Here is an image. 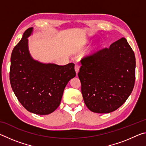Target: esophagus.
<instances>
[{
  "instance_id": "34e87169",
  "label": "esophagus",
  "mask_w": 146,
  "mask_h": 146,
  "mask_svg": "<svg viewBox=\"0 0 146 146\" xmlns=\"http://www.w3.org/2000/svg\"><path fill=\"white\" fill-rule=\"evenodd\" d=\"M79 69H80V66H79L78 64H75V70L76 71V74L78 73V71H79Z\"/></svg>"
}]
</instances>
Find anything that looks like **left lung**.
Returning a JSON list of instances; mask_svg holds the SVG:
<instances>
[{
	"label": "left lung",
	"instance_id": "8db88e82",
	"mask_svg": "<svg viewBox=\"0 0 146 146\" xmlns=\"http://www.w3.org/2000/svg\"><path fill=\"white\" fill-rule=\"evenodd\" d=\"M78 78L85 104L91 111L108 113L124 103L135 81L134 51L125 38L81 59Z\"/></svg>",
	"mask_w": 146,
	"mask_h": 146
}]
</instances>
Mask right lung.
Masks as SVG:
<instances>
[{
  "mask_svg": "<svg viewBox=\"0 0 146 146\" xmlns=\"http://www.w3.org/2000/svg\"><path fill=\"white\" fill-rule=\"evenodd\" d=\"M33 28L26 29L11 53L9 80L17 99L28 111L48 115L60 104L66 86L76 75L75 64H42L28 51V37Z\"/></svg>",
  "mask_w": 146,
  "mask_h": 146,
  "instance_id": "1",
  "label": "right lung"
}]
</instances>
